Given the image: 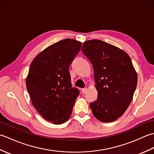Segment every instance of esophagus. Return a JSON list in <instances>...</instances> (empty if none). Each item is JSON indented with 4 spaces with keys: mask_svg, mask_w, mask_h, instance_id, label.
I'll use <instances>...</instances> for the list:
<instances>
[{
    "mask_svg": "<svg viewBox=\"0 0 154 154\" xmlns=\"http://www.w3.org/2000/svg\"><path fill=\"white\" fill-rule=\"evenodd\" d=\"M87 91V88L85 87V88H84V89H83L82 90H81V92H82L83 94H85V93H86Z\"/></svg>",
    "mask_w": 154,
    "mask_h": 154,
    "instance_id": "obj_1",
    "label": "esophagus"
}]
</instances>
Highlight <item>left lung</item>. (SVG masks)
<instances>
[{
    "mask_svg": "<svg viewBox=\"0 0 154 154\" xmlns=\"http://www.w3.org/2000/svg\"><path fill=\"white\" fill-rule=\"evenodd\" d=\"M81 51L94 69L98 97L90 103L93 115L103 122H113L128 109L137 86L131 59L121 49L99 40L85 42Z\"/></svg>",
    "mask_w": 154,
    "mask_h": 154,
    "instance_id": "1",
    "label": "left lung"
}]
</instances>
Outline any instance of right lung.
<instances>
[{
  "label": "right lung",
  "instance_id": "right-lung-1",
  "mask_svg": "<svg viewBox=\"0 0 154 154\" xmlns=\"http://www.w3.org/2000/svg\"><path fill=\"white\" fill-rule=\"evenodd\" d=\"M82 43L65 39L51 45L30 64L26 81L32 104L44 119L61 124L69 119L79 91L72 87L69 67Z\"/></svg>",
  "mask_w": 154,
  "mask_h": 154
}]
</instances>
